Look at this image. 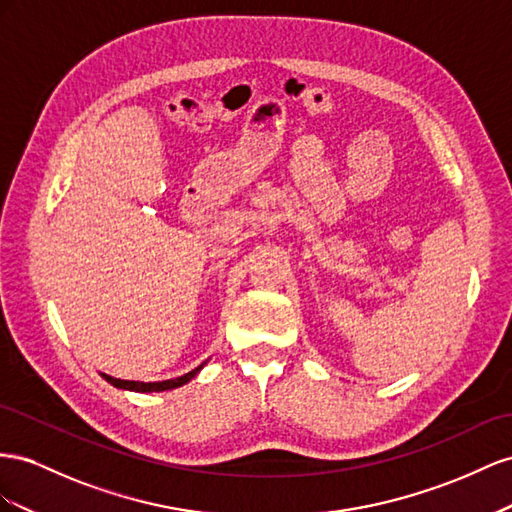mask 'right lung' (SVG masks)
<instances>
[{
	"label": "right lung",
	"mask_w": 512,
	"mask_h": 512,
	"mask_svg": "<svg viewBox=\"0 0 512 512\" xmlns=\"http://www.w3.org/2000/svg\"><path fill=\"white\" fill-rule=\"evenodd\" d=\"M201 371V367L193 369L191 373H186L182 377H175V379H165V382H128V379H118V377H111L102 373V377L107 379V382L115 388H122V390H133V392H163V390H173L178 386H184L186 382H191V379Z\"/></svg>",
	"instance_id": "obj_1"
}]
</instances>
